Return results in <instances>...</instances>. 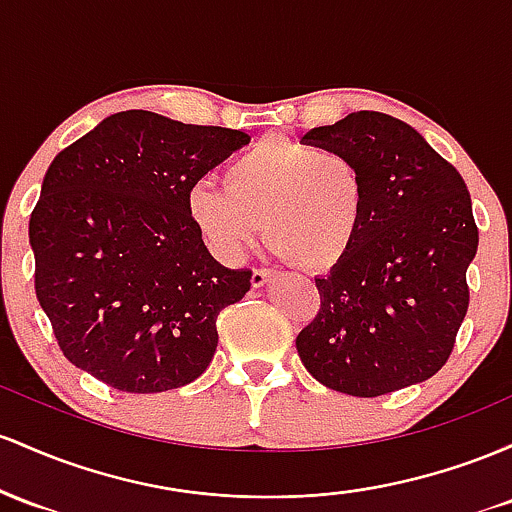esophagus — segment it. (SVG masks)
Here are the masks:
<instances>
[{"label": "esophagus", "instance_id": "obj_1", "mask_svg": "<svg viewBox=\"0 0 512 512\" xmlns=\"http://www.w3.org/2000/svg\"><path fill=\"white\" fill-rule=\"evenodd\" d=\"M271 278H273L271 268H254V273H251V285L263 287Z\"/></svg>", "mask_w": 512, "mask_h": 512}]
</instances>
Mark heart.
Wrapping results in <instances>:
<instances>
[{"label":"heart","instance_id":"1","mask_svg":"<svg viewBox=\"0 0 512 512\" xmlns=\"http://www.w3.org/2000/svg\"><path fill=\"white\" fill-rule=\"evenodd\" d=\"M188 217L225 258H239L266 229V241L297 266L321 271L353 249L367 212V179L343 149L263 137L225 169V188L198 183Z\"/></svg>","mask_w":512,"mask_h":512}]
</instances>
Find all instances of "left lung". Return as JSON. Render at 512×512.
Returning a JSON list of instances; mask_svg holds the SVG:
<instances>
[{
  "label": "left lung",
  "mask_w": 512,
  "mask_h": 512,
  "mask_svg": "<svg viewBox=\"0 0 512 512\" xmlns=\"http://www.w3.org/2000/svg\"><path fill=\"white\" fill-rule=\"evenodd\" d=\"M302 142L343 149L367 179L363 229L324 278L297 336L314 380L350 396L426 382L450 358L469 307L479 229L467 183L404 120L350 113Z\"/></svg>",
  "instance_id": "left-lung-1"
}]
</instances>
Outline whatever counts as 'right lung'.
<instances>
[{"label": "right lung", "mask_w": 512, "mask_h": 512, "mask_svg": "<svg viewBox=\"0 0 512 512\" xmlns=\"http://www.w3.org/2000/svg\"><path fill=\"white\" fill-rule=\"evenodd\" d=\"M249 140L123 111L53 159L28 239L36 297L72 365L130 394L183 387L208 370L217 314L249 292L251 271L210 256L186 200Z\"/></svg>", "instance_id": "right-lung-1"}]
</instances>
